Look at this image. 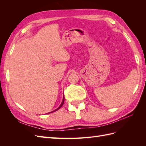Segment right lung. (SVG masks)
<instances>
[{
	"label": "right lung",
	"mask_w": 146,
	"mask_h": 146,
	"mask_svg": "<svg viewBox=\"0 0 146 146\" xmlns=\"http://www.w3.org/2000/svg\"><path fill=\"white\" fill-rule=\"evenodd\" d=\"M64 96H63V101H62V102H61V105H60V107L58 108H56V110H54V111H51V112H50V113H53V112H54V111H57V110H59L61 107H62L63 106V104H64ZM48 113H47V114H48Z\"/></svg>",
	"instance_id": "add662e5"
}]
</instances>
